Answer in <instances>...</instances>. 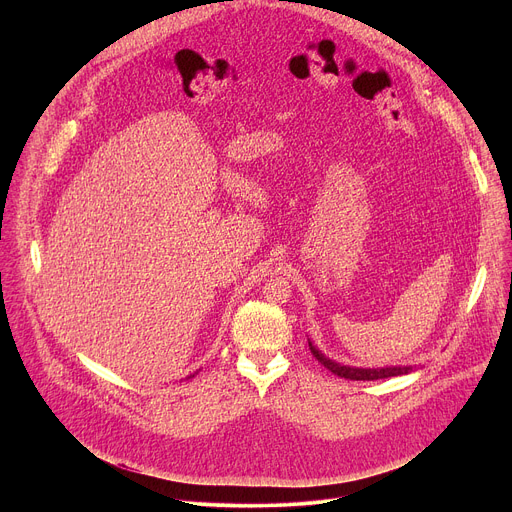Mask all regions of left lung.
<instances>
[{
    "label": "left lung",
    "instance_id": "left-lung-1",
    "mask_svg": "<svg viewBox=\"0 0 512 512\" xmlns=\"http://www.w3.org/2000/svg\"><path fill=\"white\" fill-rule=\"evenodd\" d=\"M308 344H310V350L312 354L318 358L320 364H324V367L334 373L336 377H342V379H348V381H377V379H389V377H399V375H409L415 371V367H381V369H358V367H348V364H340L332 358H328L322 350H318L312 340L308 338Z\"/></svg>",
    "mask_w": 512,
    "mask_h": 512
}]
</instances>
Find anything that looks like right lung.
<instances>
[{"label":"right lung","mask_w":512,"mask_h":512,"mask_svg":"<svg viewBox=\"0 0 512 512\" xmlns=\"http://www.w3.org/2000/svg\"><path fill=\"white\" fill-rule=\"evenodd\" d=\"M190 377H194V375H190Z\"/></svg>","instance_id":"add662e5"}]
</instances>
